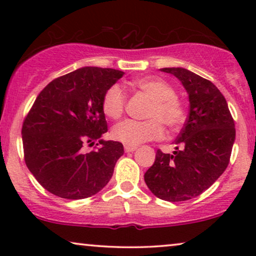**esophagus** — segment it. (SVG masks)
Returning a JSON list of instances; mask_svg holds the SVG:
<instances>
[{
	"label": "esophagus",
	"instance_id": "obj_1",
	"mask_svg": "<svg viewBox=\"0 0 256 256\" xmlns=\"http://www.w3.org/2000/svg\"><path fill=\"white\" fill-rule=\"evenodd\" d=\"M136 150V146H124V152H132Z\"/></svg>",
	"mask_w": 256,
	"mask_h": 256
}]
</instances>
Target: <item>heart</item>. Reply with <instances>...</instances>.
Wrapping results in <instances>:
<instances>
[{
  "mask_svg": "<svg viewBox=\"0 0 256 256\" xmlns=\"http://www.w3.org/2000/svg\"><path fill=\"white\" fill-rule=\"evenodd\" d=\"M136 88L146 94L150 104L146 121L124 120L112 129V138L115 141L135 146L140 143L152 141L163 136L164 124L169 129L178 128L184 121V108L174 96V87L160 76H143L132 82ZM126 94L118 85L107 90L102 99L104 113L110 118H118L124 114Z\"/></svg>",
  "mask_w": 256,
  "mask_h": 256,
  "instance_id": "1",
  "label": "heart"
}]
</instances>
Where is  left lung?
<instances>
[{"label":"left lung","instance_id":"obj_1","mask_svg":"<svg viewBox=\"0 0 256 256\" xmlns=\"http://www.w3.org/2000/svg\"><path fill=\"white\" fill-rule=\"evenodd\" d=\"M182 82L190 110L172 155L157 150L144 182L157 198L184 202L197 197L222 176L230 163L236 128L222 92L208 79L183 68H166Z\"/></svg>","mask_w":256,"mask_h":256}]
</instances>
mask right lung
<instances>
[{"label":"right lung","mask_w":256,"mask_h":256,"mask_svg":"<svg viewBox=\"0 0 256 256\" xmlns=\"http://www.w3.org/2000/svg\"><path fill=\"white\" fill-rule=\"evenodd\" d=\"M124 74L86 66L52 80L38 94L23 122L24 160L52 194L71 200L88 198L113 176L124 155L122 143L100 140L102 146L90 153H84L82 144L107 132L104 96Z\"/></svg>","instance_id":"obj_1"}]
</instances>
